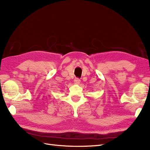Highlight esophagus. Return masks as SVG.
Here are the masks:
<instances>
[{
    "label": "esophagus",
    "instance_id": "34e87169",
    "mask_svg": "<svg viewBox=\"0 0 150 150\" xmlns=\"http://www.w3.org/2000/svg\"><path fill=\"white\" fill-rule=\"evenodd\" d=\"M80 82H81V80H80L79 79H78V78H76V79H74V83H75V84H79L80 83Z\"/></svg>",
    "mask_w": 150,
    "mask_h": 150
}]
</instances>
